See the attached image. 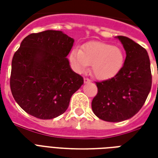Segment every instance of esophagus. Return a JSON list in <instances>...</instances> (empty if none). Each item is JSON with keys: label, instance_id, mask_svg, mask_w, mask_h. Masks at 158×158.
<instances>
[{"label": "esophagus", "instance_id": "1", "mask_svg": "<svg viewBox=\"0 0 158 158\" xmlns=\"http://www.w3.org/2000/svg\"><path fill=\"white\" fill-rule=\"evenodd\" d=\"M84 81H85V83L90 82V80H89V79H88V78H85V79H84Z\"/></svg>", "mask_w": 158, "mask_h": 158}]
</instances>
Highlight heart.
I'll use <instances>...</instances> for the list:
<instances>
[{
  "label": "heart",
  "instance_id": "obj_1",
  "mask_svg": "<svg viewBox=\"0 0 158 158\" xmlns=\"http://www.w3.org/2000/svg\"><path fill=\"white\" fill-rule=\"evenodd\" d=\"M69 60L76 71L80 73L91 65L93 75L104 80L113 78L120 71L124 62V54L118 46L92 42L85 45L82 50L73 49Z\"/></svg>",
  "mask_w": 158,
  "mask_h": 158
}]
</instances>
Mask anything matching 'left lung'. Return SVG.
Here are the masks:
<instances>
[{"mask_svg": "<svg viewBox=\"0 0 158 158\" xmlns=\"http://www.w3.org/2000/svg\"><path fill=\"white\" fill-rule=\"evenodd\" d=\"M126 52L124 64L116 75L96 82L93 113L106 122H121L135 116L152 88V72L145 48L125 36H118Z\"/></svg>", "mask_w": 158, "mask_h": 158, "instance_id": "8db88e82", "label": "left lung"}]
</instances>
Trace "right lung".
Here are the masks:
<instances>
[{
	"label": "right lung",
	"mask_w": 158,
	"mask_h": 158,
	"mask_svg": "<svg viewBox=\"0 0 158 158\" xmlns=\"http://www.w3.org/2000/svg\"><path fill=\"white\" fill-rule=\"evenodd\" d=\"M73 41L57 30L34 33L23 40L12 57L10 87L27 113L52 119L68 109L73 94L84 84L67 58Z\"/></svg>",
	"instance_id": "obj_1"
}]
</instances>
